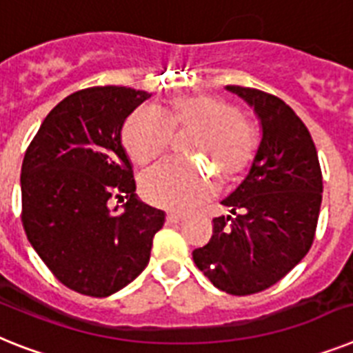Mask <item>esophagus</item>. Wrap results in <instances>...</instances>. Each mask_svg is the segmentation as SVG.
<instances>
[{
	"label": "esophagus",
	"instance_id": "esophagus-1",
	"mask_svg": "<svg viewBox=\"0 0 353 353\" xmlns=\"http://www.w3.org/2000/svg\"><path fill=\"white\" fill-rule=\"evenodd\" d=\"M183 219L185 217H183L181 213H174V212L167 213V224H177V222H181Z\"/></svg>",
	"mask_w": 353,
	"mask_h": 353
}]
</instances>
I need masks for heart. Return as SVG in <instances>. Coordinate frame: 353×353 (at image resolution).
Returning a JSON list of instances; mask_svg holds the SVG:
<instances>
[{
	"label": "heart",
	"instance_id": "obj_1",
	"mask_svg": "<svg viewBox=\"0 0 353 353\" xmlns=\"http://www.w3.org/2000/svg\"><path fill=\"white\" fill-rule=\"evenodd\" d=\"M190 127V152L208 159L226 179L241 176L250 167L256 149L251 125L241 117L235 103L213 94H188L172 99L165 114L152 108L132 112L123 127V145L138 165L156 159L170 143L172 131ZM141 195L161 208H195L217 188L206 168L168 159L141 176Z\"/></svg>",
	"mask_w": 353,
	"mask_h": 353
}]
</instances>
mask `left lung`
<instances>
[{"label": "left lung", "instance_id": "left-lung-1", "mask_svg": "<svg viewBox=\"0 0 353 353\" xmlns=\"http://www.w3.org/2000/svg\"><path fill=\"white\" fill-rule=\"evenodd\" d=\"M260 121V143L245 177L221 204L213 235L194 250L195 265L228 294L260 292L309 253L321 206L323 177L309 129L274 94L226 85Z\"/></svg>", "mask_w": 353, "mask_h": 353}]
</instances>
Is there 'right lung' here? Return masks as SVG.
<instances>
[{"label":"right lung","instance_id":"obj_1","mask_svg":"<svg viewBox=\"0 0 353 353\" xmlns=\"http://www.w3.org/2000/svg\"><path fill=\"white\" fill-rule=\"evenodd\" d=\"M147 99L121 85L77 91L48 112L23 159L26 236L59 282L81 294L105 298L129 285L165 222V212L136 195L121 145L123 121ZM112 196L121 212L110 208Z\"/></svg>","mask_w":353,"mask_h":353}]
</instances>
